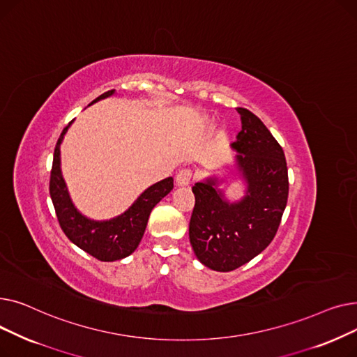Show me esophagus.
<instances>
[{
    "instance_id": "1",
    "label": "esophagus",
    "mask_w": 357,
    "mask_h": 357,
    "mask_svg": "<svg viewBox=\"0 0 357 357\" xmlns=\"http://www.w3.org/2000/svg\"><path fill=\"white\" fill-rule=\"evenodd\" d=\"M191 179H192V172L188 171V169H183V171H179L175 181H176V185L178 186H190L191 183Z\"/></svg>"
}]
</instances>
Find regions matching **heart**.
Returning a JSON list of instances; mask_svg holds the SVG:
<instances>
[{
    "label": "heart",
    "mask_w": 357,
    "mask_h": 357,
    "mask_svg": "<svg viewBox=\"0 0 357 357\" xmlns=\"http://www.w3.org/2000/svg\"><path fill=\"white\" fill-rule=\"evenodd\" d=\"M205 124H207V121H201V126H202V127H204Z\"/></svg>",
    "instance_id": "heart-1"
}]
</instances>
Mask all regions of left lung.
Returning <instances> with one entry per match:
<instances>
[{
    "label": "left lung",
    "instance_id": "8db88e82",
    "mask_svg": "<svg viewBox=\"0 0 357 357\" xmlns=\"http://www.w3.org/2000/svg\"><path fill=\"white\" fill-rule=\"evenodd\" d=\"M241 131L231 149L245 182V197L230 202L208 176L192 186L195 207L190 241L197 259L217 272H230L264 252L273 240L288 201V167L282 147L268 127L246 108H237Z\"/></svg>",
    "mask_w": 357,
    "mask_h": 357
}]
</instances>
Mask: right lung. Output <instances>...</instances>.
Returning a JSON list of instances; mask_svg holds the SVG:
<instances>
[{"label": "right lung", "instance_id": "right-lung-1", "mask_svg": "<svg viewBox=\"0 0 357 357\" xmlns=\"http://www.w3.org/2000/svg\"><path fill=\"white\" fill-rule=\"evenodd\" d=\"M114 92L116 89L104 92L89 105L114 96ZM72 121L63 128L53 155L49 191L56 217L66 237L88 255L101 261L124 259L137 249L150 213L163 197L174 190V178L169 176L150 185L123 214L114 218L100 221L85 217L73 205L61 169V144Z\"/></svg>", "mask_w": 357, "mask_h": 357}]
</instances>
